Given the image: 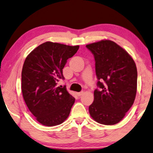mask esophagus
I'll return each instance as SVG.
<instances>
[{
	"mask_svg": "<svg viewBox=\"0 0 153 153\" xmlns=\"http://www.w3.org/2000/svg\"><path fill=\"white\" fill-rule=\"evenodd\" d=\"M84 94V92H77V95L78 97H80L81 95H82V94Z\"/></svg>",
	"mask_w": 153,
	"mask_h": 153,
	"instance_id": "1",
	"label": "esophagus"
}]
</instances>
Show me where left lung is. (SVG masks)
I'll use <instances>...</instances> for the list:
<instances>
[{"label":"left lung","mask_w":153,"mask_h":153,"mask_svg":"<svg viewBox=\"0 0 153 153\" xmlns=\"http://www.w3.org/2000/svg\"><path fill=\"white\" fill-rule=\"evenodd\" d=\"M95 60L98 79L91 117L104 125L117 124L132 107L137 91V68L132 57L115 42L102 40L86 45Z\"/></svg>","instance_id":"8db88e82"}]
</instances>
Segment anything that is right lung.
<instances>
[{"label":"right lung","mask_w":153,"mask_h":153,"mask_svg":"<svg viewBox=\"0 0 153 153\" xmlns=\"http://www.w3.org/2000/svg\"><path fill=\"white\" fill-rule=\"evenodd\" d=\"M79 46L46 42L25 59L22 71V96L28 109L41 124L54 126L68 117L75 98L65 88L57 86L67 60Z\"/></svg>","instance_id":"1"}]
</instances>
